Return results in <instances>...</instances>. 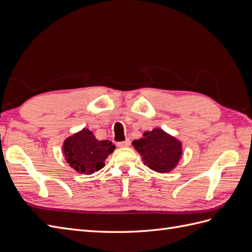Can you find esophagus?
Masks as SVG:
<instances>
[{
  "instance_id": "1",
  "label": "esophagus",
  "mask_w": 252,
  "mask_h": 252,
  "mask_svg": "<svg viewBox=\"0 0 252 252\" xmlns=\"http://www.w3.org/2000/svg\"><path fill=\"white\" fill-rule=\"evenodd\" d=\"M129 145H130V140H126V141H123V142H120L118 144V146L120 148H125V147H128Z\"/></svg>"
}]
</instances>
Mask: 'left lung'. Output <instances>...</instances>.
<instances>
[{
  "mask_svg": "<svg viewBox=\"0 0 252 252\" xmlns=\"http://www.w3.org/2000/svg\"><path fill=\"white\" fill-rule=\"evenodd\" d=\"M144 138L134 140L133 147L151 170L166 173L173 170L182 158V142L161 128L145 131Z\"/></svg>",
  "mask_w": 252,
  "mask_h": 252,
  "instance_id": "left-lung-1",
  "label": "left lung"
}]
</instances>
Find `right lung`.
I'll use <instances>...</instances> for the list:
<instances>
[{
	"label": "right lung",
	"instance_id": "add662e5",
	"mask_svg": "<svg viewBox=\"0 0 252 252\" xmlns=\"http://www.w3.org/2000/svg\"><path fill=\"white\" fill-rule=\"evenodd\" d=\"M116 149L109 140L98 141L88 128L73 133L63 143L66 162L79 173L93 174L105 166V159Z\"/></svg>",
	"mask_w": 252,
	"mask_h": 252
}]
</instances>
